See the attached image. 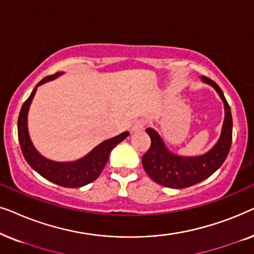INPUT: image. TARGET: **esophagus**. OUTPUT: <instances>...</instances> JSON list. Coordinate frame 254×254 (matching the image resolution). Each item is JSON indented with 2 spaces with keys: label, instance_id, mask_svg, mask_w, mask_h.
<instances>
[{
  "label": "esophagus",
  "instance_id": "1",
  "mask_svg": "<svg viewBox=\"0 0 254 254\" xmlns=\"http://www.w3.org/2000/svg\"><path fill=\"white\" fill-rule=\"evenodd\" d=\"M144 128V121L143 120H136L131 126V130L133 131H140Z\"/></svg>",
  "mask_w": 254,
  "mask_h": 254
}]
</instances>
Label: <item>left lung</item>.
I'll list each match as a JSON object with an SVG mask.
<instances>
[{"mask_svg":"<svg viewBox=\"0 0 254 254\" xmlns=\"http://www.w3.org/2000/svg\"><path fill=\"white\" fill-rule=\"evenodd\" d=\"M201 81L213 86L224 105V120L221 135L213 148L199 156H182L170 151L157 131L147 128L151 138L150 148L142 156V165L147 175L159 185L170 189H186L207 179L221 168L229 154L232 141V116L230 106L220 86L206 76Z\"/></svg>","mask_w":254,"mask_h":254,"instance_id":"obj_1","label":"left lung"}]
</instances>
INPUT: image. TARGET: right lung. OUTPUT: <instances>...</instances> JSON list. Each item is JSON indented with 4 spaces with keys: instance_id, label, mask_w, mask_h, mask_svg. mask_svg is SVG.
<instances>
[{
    "instance_id": "obj_1",
    "label": "right lung",
    "mask_w": 254,
    "mask_h": 254,
    "mask_svg": "<svg viewBox=\"0 0 254 254\" xmlns=\"http://www.w3.org/2000/svg\"><path fill=\"white\" fill-rule=\"evenodd\" d=\"M61 75H64V72H57L41 79L32 90L29 98L23 104L18 117V140L24 157L34 171L59 186L76 189V187L88 185L98 178L109 161L111 151L129 135V131H124L117 136L103 141L84 157L76 159V161L57 162L41 155L31 141L29 127H27V114H29L31 103L36 95L38 86L53 81Z\"/></svg>"
}]
</instances>
